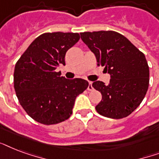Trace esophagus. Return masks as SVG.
Wrapping results in <instances>:
<instances>
[{
	"instance_id": "esophagus-1",
	"label": "esophagus",
	"mask_w": 159,
	"mask_h": 159,
	"mask_svg": "<svg viewBox=\"0 0 159 159\" xmlns=\"http://www.w3.org/2000/svg\"><path fill=\"white\" fill-rule=\"evenodd\" d=\"M87 89L89 90V91H92V90H93V87H92V82H89V85H88Z\"/></svg>"
}]
</instances>
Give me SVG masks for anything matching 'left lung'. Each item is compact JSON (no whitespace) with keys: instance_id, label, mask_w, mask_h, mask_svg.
Listing matches in <instances>:
<instances>
[{"instance_id":"8db88e82","label":"left lung","mask_w":159,"mask_h":159,"mask_svg":"<svg viewBox=\"0 0 159 159\" xmlns=\"http://www.w3.org/2000/svg\"><path fill=\"white\" fill-rule=\"evenodd\" d=\"M80 34L98 65L104 66L111 75L108 85L101 81L92 83L102 96L96 110L108 118L128 116L140 105L148 91L149 68L145 56L128 39L115 31Z\"/></svg>"}]
</instances>
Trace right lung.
I'll list each match as a JSON object with an SVG mask.
<instances>
[{"label":"right lung","instance_id":"obj_1","mask_svg":"<svg viewBox=\"0 0 159 159\" xmlns=\"http://www.w3.org/2000/svg\"><path fill=\"white\" fill-rule=\"evenodd\" d=\"M77 33H44L17 61L14 87L20 104L39 123L54 125L69 118L77 97L88 87L82 78L67 79L56 72L65 65V55L77 41Z\"/></svg>","mask_w":159,"mask_h":159}]
</instances>
